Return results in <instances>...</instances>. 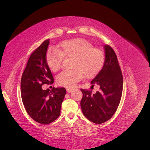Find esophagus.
I'll list each match as a JSON object with an SVG mask.
<instances>
[{"label": "esophagus", "instance_id": "34e87169", "mask_svg": "<svg viewBox=\"0 0 150 150\" xmlns=\"http://www.w3.org/2000/svg\"><path fill=\"white\" fill-rule=\"evenodd\" d=\"M73 90H74V89H72V88H66V91H67V92L68 93H71Z\"/></svg>", "mask_w": 150, "mask_h": 150}]
</instances>
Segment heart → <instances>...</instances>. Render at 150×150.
I'll return each mask as SVG.
<instances>
[{
  "label": "heart",
  "mask_w": 150,
  "mask_h": 150,
  "mask_svg": "<svg viewBox=\"0 0 150 150\" xmlns=\"http://www.w3.org/2000/svg\"><path fill=\"white\" fill-rule=\"evenodd\" d=\"M71 58L70 70L61 71L56 76L59 85L73 88L85 76L91 79L96 76L104 62L101 49L84 39L77 38L62 42L59 49H50L46 54V63L49 69L56 72L62 66L63 58Z\"/></svg>",
  "instance_id": "1"
}]
</instances>
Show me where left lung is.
Returning <instances> with one entry per match:
<instances>
[{"label": "left lung", "instance_id": "1", "mask_svg": "<svg viewBox=\"0 0 150 150\" xmlns=\"http://www.w3.org/2000/svg\"><path fill=\"white\" fill-rule=\"evenodd\" d=\"M105 61L102 69L91 81L99 86V90L92 94L91 90L81 89L83 98L81 107L86 118L96 124L111 119L118 107L122 96L123 78L117 56L113 49L104 45Z\"/></svg>", "mask_w": 150, "mask_h": 150}]
</instances>
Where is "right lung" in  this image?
Listing matches in <instances>:
<instances>
[{"label": "right lung", "instance_id": "right-lung-1", "mask_svg": "<svg viewBox=\"0 0 150 150\" xmlns=\"http://www.w3.org/2000/svg\"><path fill=\"white\" fill-rule=\"evenodd\" d=\"M49 39L32 52L22 75V100L28 115L36 122L47 125L59 116L66 91L64 88L43 90L44 84H52L54 78L46 63Z\"/></svg>", "mask_w": 150, "mask_h": 150}]
</instances>
